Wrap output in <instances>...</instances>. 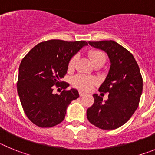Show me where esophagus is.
I'll use <instances>...</instances> for the list:
<instances>
[{"label":"esophagus","instance_id":"esophagus-1","mask_svg":"<svg viewBox=\"0 0 155 155\" xmlns=\"http://www.w3.org/2000/svg\"><path fill=\"white\" fill-rule=\"evenodd\" d=\"M79 94H80V96H84V95H85V93L83 92V91H79Z\"/></svg>","mask_w":155,"mask_h":155}]
</instances>
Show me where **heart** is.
Listing matches in <instances>:
<instances>
[{
    "label": "heart",
    "mask_w": 155,
    "mask_h": 155,
    "mask_svg": "<svg viewBox=\"0 0 155 155\" xmlns=\"http://www.w3.org/2000/svg\"><path fill=\"white\" fill-rule=\"evenodd\" d=\"M88 55H89L90 59L94 66L98 64H101L103 65V64L105 63V53L101 50H91L88 53ZM77 59H78L77 56H74L71 57L69 64H68L69 69H73L74 68ZM72 84L79 89L87 91V90L91 89V87L95 84V80L91 77L84 76V75H77L72 79Z\"/></svg>",
    "instance_id": "heart-1"
}]
</instances>
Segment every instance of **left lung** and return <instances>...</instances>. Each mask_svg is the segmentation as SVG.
I'll list each match as a JSON object with an SVG mask.
<instances>
[{"instance_id":"left-lung-1","label":"left lung","mask_w":155,"mask_h":155,"mask_svg":"<svg viewBox=\"0 0 155 155\" xmlns=\"http://www.w3.org/2000/svg\"><path fill=\"white\" fill-rule=\"evenodd\" d=\"M89 45L107 53L110 68L100 92L109 93L107 100L97 94L87 110L91 124L102 130H115L125 124L137 109L143 90V79L134 56L113 40L88 42Z\"/></svg>"}]
</instances>
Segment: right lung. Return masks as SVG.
I'll use <instances>...</instances> for the list:
<instances>
[{
    "instance_id": "add662e5",
    "label": "right lung",
    "mask_w": 155,
    "mask_h": 155,
    "mask_svg": "<svg viewBox=\"0 0 155 155\" xmlns=\"http://www.w3.org/2000/svg\"><path fill=\"white\" fill-rule=\"evenodd\" d=\"M87 45L85 41L51 39L37 44L22 59L18 94L25 113L35 125L45 128L61 124L69 104L79 97L77 89L65 90L69 84H61V79L67 74L71 57ZM54 85L62 87L64 91L53 94Z\"/></svg>"
}]
</instances>
